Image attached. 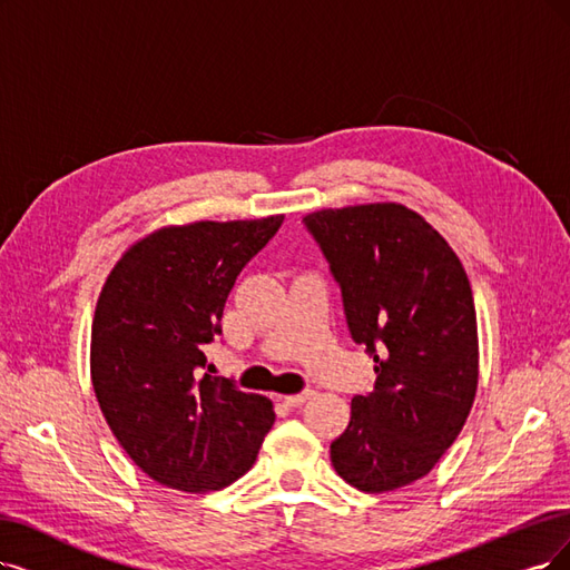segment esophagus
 Instances as JSON below:
<instances>
[{"instance_id": "esophagus-1", "label": "esophagus", "mask_w": 570, "mask_h": 570, "mask_svg": "<svg viewBox=\"0 0 570 570\" xmlns=\"http://www.w3.org/2000/svg\"><path fill=\"white\" fill-rule=\"evenodd\" d=\"M312 394H314L312 390H303V392H298V394H288V396H284V404H286V406H301V404L307 402V399H309Z\"/></svg>"}]
</instances>
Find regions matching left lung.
<instances>
[{"mask_svg":"<svg viewBox=\"0 0 570 570\" xmlns=\"http://www.w3.org/2000/svg\"><path fill=\"white\" fill-rule=\"evenodd\" d=\"M341 286L352 341L375 385L352 399L331 462L383 493L425 476L470 415L479 381L472 286L446 239L402 204L324 208L303 218Z\"/></svg>","mask_w":570,"mask_h":570,"instance_id":"8db88e82","label":"left lung"}]
</instances>
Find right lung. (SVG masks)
<instances>
[{
    "instance_id": "obj_1",
    "label": "right lung",
    "mask_w": 570,
    "mask_h": 570,
    "mask_svg": "<svg viewBox=\"0 0 570 570\" xmlns=\"http://www.w3.org/2000/svg\"><path fill=\"white\" fill-rule=\"evenodd\" d=\"M284 216L161 227L124 253L91 326V383L121 449L164 487L218 491L250 470L272 402L204 373L239 272Z\"/></svg>"
}]
</instances>
